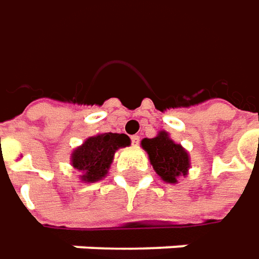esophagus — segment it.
Masks as SVG:
<instances>
[{
    "mask_svg": "<svg viewBox=\"0 0 259 259\" xmlns=\"http://www.w3.org/2000/svg\"><path fill=\"white\" fill-rule=\"evenodd\" d=\"M139 143H140V138H139L138 135L132 136V145H133V146H138Z\"/></svg>",
    "mask_w": 259,
    "mask_h": 259,
    "instance_id": "esophagus-1",
    "label": "esophagus"
}]
</instances>
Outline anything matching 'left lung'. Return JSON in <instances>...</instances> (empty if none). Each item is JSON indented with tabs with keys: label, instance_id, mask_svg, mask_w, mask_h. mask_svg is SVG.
<instances>
[{
	"label": "left lung",
	"instance_id": "8db88e82",
	"mask_svg": "<svg viewBox=\"0 0 259 259\" xmlns=\"http://www.w3.org/2000/svg\"><path fill=\"white\" fill-rule=\"evenodd\" d=\"M140 143L149 156L150 165L162 181L178 183L179 178L188 175L191 167L189 153L181 143L172 140L167 132L160 130L155 138H145Z\"/></svg>",
	"mask_w": 259,
	"mask_h": 259
}]
</instances>
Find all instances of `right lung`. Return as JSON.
Returning <instances> with one entry per match:
<instances>
[{
  "label": "right lung",
  "mask_w": 259,
  "mask_h": 259,
  "mask_svg": "<svg viewBox=\"0 0 259 259\" xmlns=\"http://www.w3.org/2000/svg\"><path fill=\"white\" fill-rule=\"evenodd\" d=\"M127 146L130 138L124 133H97L71 152V166L80 172L81 182H99L109 174L114 153Z\"/></svg>",
  "instance_id": "obj_1"
}]
</instances>
